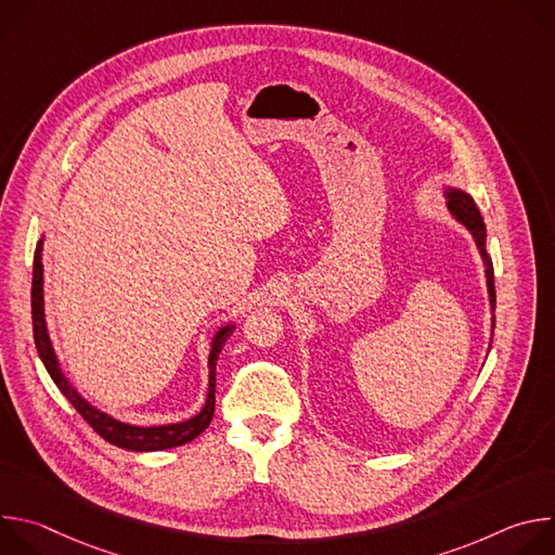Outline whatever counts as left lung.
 <instances>
[{
    "label": "left lung",
    "instance_id": "1",
    "mask_svg": "<svg viewBox=\"0 0 555 555\" xmlns=\"http://www.w3.org/2000/svg\"><path fill=\"white\" fill-rule=\"evenodd\" d=\"M446 199H448V202H446V206H448L450 215H452L459 223H463V225L469 230V234L474 236V242H477V246H479V253H481L483 263H486V279H488L490 305H492V311H494V307H496L494 268H492V261H490L488 250H486V236H488V234H486L483 217H481V212H479L477 204H474V199H472L467 193L459 191V189L448 186V189H446ZM492 330H494V315H492Z\"/></svg>",
    "mask_w": 555,
    "mask_h": 555
}]
</instances>
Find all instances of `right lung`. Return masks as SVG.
<instances>
[{
  "label": "right lung",
  "instance_id": "obj_1",
  "mask_svg": "<svg viewBox=\"0 0 555 555\" xmlns=\"http://www.w3.org/2000/svg\"><path fill=\"white\" fill-rule=\"evenodd\" d=\"M41 250H43V236L37 244L35 250V266H33V332H35V345L39 351V358L43 362V366L48 369L50 377L54 379L56 388L65 395L67 402L81 413V417L109 443L125 448V450H133V452H153V450H169V448H178L184 446L189 441H193L195 437H199L215 413V369H217V358L228 340V336L234 332V325H225L219 327V332L215 334L212 343H210V356H208V395H206V404L204 409L186 420V422H178V424H165V426H133V424H125L114 420L112 415L94 409L88 400L81 398L69 379L63 375L56 353L52 349V340L48 336V327H46V311H43V263H41Z\"/></svg>",
  "mask_w": 555,
  "mask_h": 555
}]
</instances>
